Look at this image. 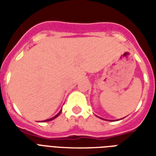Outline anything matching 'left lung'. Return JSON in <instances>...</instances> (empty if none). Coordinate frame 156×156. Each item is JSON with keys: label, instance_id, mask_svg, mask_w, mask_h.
<instances>
[{"label": "left lung", "instance_id": "8db88e82", "mask_svg": "<svg viewBox=\"0 0 156 156\" xmlns=\"http://www.w3.org/2000/svg\"><path fill=\"white\" fill-rule=\"evenodd\" d=\"M98 118H100V117H98ZM100 119H102V118H100ZM105 119V120H106L105 119ZM108 121H115V120H108Z\"/></svg>", "mask_w": 156, "mask_h": 156}]
</instances>
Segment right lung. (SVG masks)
<instances>
[{
	"mask_svg": "<svg viewBox=\"0 0 156 156\" xmlns=\"http://www.w3.org/2000/svg\"><path fill=\"white\" fill-rule=\"evenodd\" d=\"M61 112H62V109H61V111L59 112V113H58V115H55L54 117H52V118H51V119H46V120H43L42 121V122H48V121H51V120H52V119H54L55 118H57L58 116V115H60V114H61Z\"/></svg>",
	"mask_w": 156,
	"mask_h": 156,
	"instance_id": "add662e5",
	"label": "right lung"
}]
</instances>
